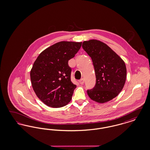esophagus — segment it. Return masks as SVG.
Returning a JSON list of instances; mask_svg holds the SVG:
<instances>
[{
  "mask_svg": "<svg viewBox=\"0 0 150 150\" xmlns=\"http://www.w3.org/2000/svg\"><path fill=\"white\" fill-rule=\"evenodd\" d=\"M79 83L81 84V85H83L84 83V79H81V80H79Z\"/></svg>",
  "mask_w": 150,
  "mask_h": 150,
  "instance_id": "1",
  "label": "esophagus"
}]
</instances>
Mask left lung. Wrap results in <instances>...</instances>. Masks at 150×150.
<instances>
[{"label":"left lung","mask_w":150,"mask_h":150,"mask_svg":"<svg viewBox=\"0 0 150 150\" xmlns=\"http://www.w3.org/2000/svg\"><path fill=\"white\" fill-rule=\"evenodd\" d=\"M82 47L91 57L96 77V86L88 90L89 98L104 103L120 93L126 81L124 61L106 44L96 39L83 42Z\"/></svg>","instance_id":"1"}]
</instances>
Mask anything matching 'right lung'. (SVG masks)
Segmentation results:
<instances>
[{"label":"right lung","mask_w":150,"mask_h":150,"mask_svg":"<svg viewBox=\"0 0 150 150\" xmlns=\"http://www.w3.org/2000/svg\"><path fill=\"white\" fill-rule=\"evenodd\" d=\"M82 42L56 43L38 56L30 71L31 85L37 97L48 106L59 108L71 100L76 86L71 81L69 60L74 57Z\"/></svg>","instance_id":"obj_1"}]
</instances>
